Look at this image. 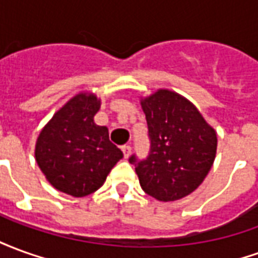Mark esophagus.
<instances>
[{
	"mask_svg": "<svg viewBox=\"0 0 258 258\" xmlns=\"http://www.w3.org/2000/svg\"><path fill=\"white\" fill-rule=\"evenodd\" d=\"M121 151H123L124 157H125V159H128V156L131 155V146H130V145L121 146Z\"/></svg>",
	"mask_w": 258,
	"mask_h": 258,
	"instance_id": "1",
	"label": "esophagus"
}]
</instances>
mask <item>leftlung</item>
Instances as JSON below:
<instances>
[{
	"label": "left lung",
	"mask_w": 258,
	"mask_h": 258,
	"mask_svg": "<svg viewBox=\"0 0 258 258\" xmlns=\"http://www.w3.org/2000/svg\"><path fill=\"white\" fill-rule=\"evenodd\" d=\"M151 152L145 160L135 156V173L145 194L160 202L188 196L210 171L217 153V133L185 96L160 88L141 96Z\"/></svg>",
	"instance_id": "8db88e82"
}]
</instances>
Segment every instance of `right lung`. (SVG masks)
Segmentation results:
<instances>
[{
    "label": "right lung",
    "instance_id": "1",
    "mask_svg": "<svg viewBox=\"0 0 258 258\" xmlns=\"http://www.w3.org/2000/svg\"><path fill=\"white\" fill-rule=\"evenodd\" d=\"M101 98L81 91L55 112L36 141L34 156L45 178L59 192L83 198L101 188L123 157L109 130L94 117Z\"/></svg>",
    "mask_w": 258,
    "mask_h": 258
}]
</instances>
